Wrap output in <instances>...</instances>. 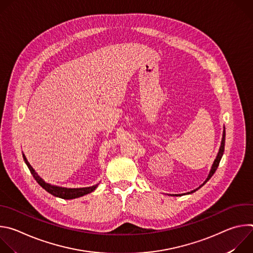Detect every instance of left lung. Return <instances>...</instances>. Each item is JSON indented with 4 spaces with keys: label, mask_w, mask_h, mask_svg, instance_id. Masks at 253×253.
<instances>
[{
    "label": "left lung",
    "mask_w": 253,
    "mask_h": 253,
    "mask_svg": "<svg viewBox=\"0 0 253 253\" xmlns=\"http://www.w3.org/2000/svg\"><path fill=\"white\" fill-rule=\"evenodd\" d=\"M224 146H225V129L223 130V136H222V140H221V145H220V148H219V152H218V154H217V156H216V159L214 160V163H213V165H212V168H211V170H210V172H209V175H208V177H207V179L205 180V182L201 185V186H203L208 180L212 177V175L215 173V171H216V169H217V167H218V165H219V162H220V160H221V157H222V155H223V152H224ZM201 186H199L197 189H195V190H192L191 192H189V193H193V192H195L196 190H198ZM188 193V194H189ZM176 196H180V194L179 195H176Z\"/></svg>",
    "instance_id": "1"
}]
</instances>
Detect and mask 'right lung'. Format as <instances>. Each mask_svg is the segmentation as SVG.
<instances>
[{"label":"right lung","mask_w":253,"mask_h":253,"mask_svg":"<svg viewBox=\"0 0 253 253\" xmlns=\"http://www.w3.org/2000/svg\"><path fill=\"white\" fill-rule=\"evenodd\" d=\"M23 157H24V160H25V162H26L30 172L32 173V175L35 178L36 181H37L38 184L40 186H42L47 192H49L50 194H52V195H54L56 197H59V198H62V199H74V198H78V197L84 196V195H86L88 193H91L98 186V184H96V185H93L91 187H85V188H64V187H59V186L51 185L49 183H46L44 180L37 173L35 172V170L32 168V166L30 165V163L28 162V160H27V158L25 157L24 154H23Z\"/></svg>","instance_id":"add662e5"}]
</instances>
